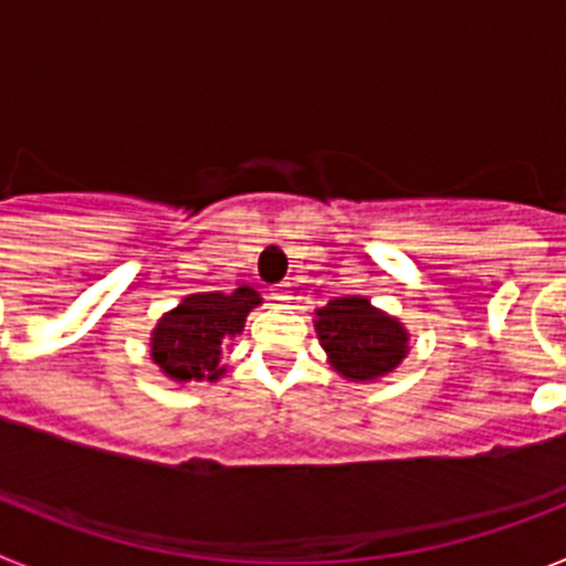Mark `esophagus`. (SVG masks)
I'll use <instances>...</instances> for the list:
<instances>
[{
	"mask_svg": "<svg viewBox=\"0 0 566 566\" xmlns=\"http://www.w3.org/2000/svg\"><path fill=\"white\" fill-rule=\"evenodd\" d=\"M274 300H277V303H289V300H292V294H289L286 289H277V292H274Z\"/></svg>",
	"mask_w": 566,
	"mask_h": 566,
	"instance_id": "1",
	"label": "esophagus"
}]
</instances>
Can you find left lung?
Segmentation results:
<instances>
[{"mask_svg": "<svg viewBox=\"0 0 566 566\" xmlns=\"http://www.w3.org/2000/svg\"><path fill=\"white\" fill-rule=\"evenodd\" d=\"M317 334L334 371L354 382L394 371L408 352L405 328L363 297L328 300L317 312Z\"/></svg>", "mask_w": 566, "mask_h": 566, "instance_id": "1", "label": "left lung"}]
</instances>
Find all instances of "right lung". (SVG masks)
<instances>
[{
	"label": "right lung",
	"mask_w": 566,
	"mask_h": 566,
	"mask_svg": "<svg viewBox=\"0 0 566 566\" xmlns=\"http://www.w3.org/2000/svg\"><path fill=\"white\" fill-rule=\"evenodd\" d=\"M258 303V292L249 286L234 289L232 294H192L161 317L153 332V359L178 382L218 379L223 374V345L240 334L243 319Z\"/></svg>",
	"instance_id": "1"
}]
</instances>
